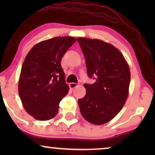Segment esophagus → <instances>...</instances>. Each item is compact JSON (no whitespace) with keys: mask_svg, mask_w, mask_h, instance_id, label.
<instances>
[{"mask_svg":"<svg viewBox=\"0 0 155 155\" xmlns=\"http://www.w3.org/2000/svg\"><path fill=\"white\" fill-rule=\"evenodd\" d=\"M78 86V83H74V82H71V83L69 84V87H70V88H71V89H74Z\"/></svg>","mask_w":155,"mask_h":155,"instance_id":"esophagus-1","label":"esophagus"}]
</instances>
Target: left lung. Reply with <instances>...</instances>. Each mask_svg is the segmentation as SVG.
Returning <instances> with one entry per match:
<instances>
[{
	"label": "left lung",
	"mask_w": 155,
	"mask_h": 155,
	"mask_svg": "<svg viewBox=\"0 0 155 155\" xmlns=\"http://www.w3.org/2000/svg\"><path fill=\"white\" fill-rule=\"evenodd\" d=\"M87 75L96 81L84 84L86 94L78 100L82 117L91 124L102 125L115 117L128 96L129 65L121 52L99 39L78 37Z\"/></svg>",
	"instance_id": "left-lung-1"
}]
</instances>
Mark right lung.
<instances>
[{
  "label": "right lung",
  "mask_w": 155,
  "mask_h": 155,
  "mask_svg": "<svg viewBox=\"0 0 155 155\" xmlns=\"http://www.w3.org/2000/svg\"><path fill=\"white\" fill-rule=\"evenodd\" d=\"M77 41L72 37H56L31 48L22 63L18 92L23 107L39 120H48L58 114L59 103L69 87L61 61Z\"/></svg>",
  "instance_id": "1"
}]
</instances>
